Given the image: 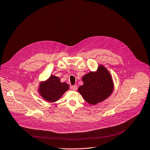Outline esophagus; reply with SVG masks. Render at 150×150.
Wrapping results in <instances>:
<instances>
[{
    "instance_id": "1",
    "label": "esophagus",
    "mask_w": 150,
    "mask_h": 150,
    "mask_svg": "<svg viewBox=\"0 0 150 150\" xmlns=\"http://www.w3.org/2000/svg\"><path fill=\"white\" fill-rule=\"evenodd\" d=\"M70 89H71V90L76 91V90H77V85H72V86H70Z\"/></svg>"
}]
</instances>
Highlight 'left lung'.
Returning a JSON list of instances; mask_svg holds the SVG:
<instances>
[{
	"label": "left lung",
	"mask_w": 150,
	"mask_h": 150,
	"mask_svg": "<svg viewBox=\"0 0 150 150\" xmlns=\"http://www.w3.org/2000/svg\"><path fill=\"white\" fill-rule=\"evenodd\" d=\"M83 85L78 92L90 105H95L108 98L112 93L113 83L107 69L100 65L96 73L90 72L82 77Z\"/></svg>",
	"instance_id": "8db88e82"
}]
</instances>
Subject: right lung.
Listing matches in <instances>:
<instances>
[{
    "instance_id": "obj_1",
    "label": "right lung",
    "mask_w": 150,
    "mask_h": 150,
    "mask_svg": "<svg viewBox=\"0 0 150 150\" xmlns=\"http://www.w3.org/2000/svg\"><path fill=\"white\" fill-rule=\"evenodd\" d=\"M67 83L60 82V79L51 75L45 82L40 85L39 93L41 97L47 101L55 102L58 100L65 92L68 90Z\"/></svg>"
}]
</instances>
